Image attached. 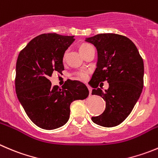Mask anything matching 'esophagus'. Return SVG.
I'll use <instances>...</instances> for the list:
<instances>
[{
    "label": "esophagus",
    "mask_w": 158,
    "mask_h": 158,
    "mask_svg": "<svg viewBox=\"0 0 158 158\" xmlns=\"http://www.w3.org/2000/svg\"><path fill=\"white\" fill-rule=\"evenodd\" d=\"M89 94L91 95V93H92V89L89 88Z\"/></svg>",
    "instance_id": "esophagus-1"
}]
</instances>
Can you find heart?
<instances>
[{"mask_svg": "<svg viewBox=\"0 0 158 158\" xmlns=\"http://www.w3.org/2000/svg\"><path fill=\"white\" fill-rule=\"evenodd\" d=\"M90 46H92L91 45H90V44H82V45H80V47H79V52H82V51H84V50L85 49H86V48H88L89 47H90ZM77 75H78V76H79V78H80V79H85V77H86V73H85V72H84V71H80V72H79V73H77Z\"/></svg>", "mask_w": 158, "mask_h": 158, "instance_id": "1", "label": "heart"}]
</instances>
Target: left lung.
Instances as JSON below:
<instances>
[{"mask_svg": "<svg viewBox=\"0 0 158 158\" xmlns=\"http://www.w3.org/2000/svg\"><path fill=\"white\" fill-rule=\"evenodd\" d=\"M85 41L97 50L96 68L91 79L92 94L100 96L106 101L103 113L93 116L92 120L105 127H116L129 116L141 94L143 59L134 42L123 35L99 34ZM105 80L109 88L102 91L98 85Z\"/></svg>", "mask_w": 158, "mask_h": 158, "instance_id": "8db88e82", "label": "left lung"}]
</instances>
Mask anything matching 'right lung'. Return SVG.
<instances>
[{"label": "right lung", "instance_id": "1", "mask_svg": "<svg viewBox=\"0 0 158 158\" xmlns=\"http://www.w3.org/2000/svg\"><path fill=\"white\" fill-rule=\"evenodd\" d=\"M74 36L42 34L20 52L16 63L15 90L30 120L38 127L54 130L68 122L70 104L89 96L88 88L79 81L69 80L62 89L52 85L53 72L64 70L65 52Z\"/></svg>", "mask_w": 158, "mask_h": 158}]
</instances>
